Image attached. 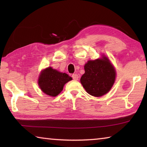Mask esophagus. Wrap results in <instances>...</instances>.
<instances>
[{
    "mask_svg": "<svg viewBox=\"0 0 147 147\" xmlns=\"http://www.w3.org/2000/svg\"><path fill=\"white\" fill-rule=\"evenodd\" d=\"M72 78H73L74 80H77L78 79V75L77 74H73V75H72Z\"/></svg>",
    "mask_w": 147,
    "mask_h": 147,
    "instance_id": "34e87169",
    "label": "esophagus"
}]
</instances>
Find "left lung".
Masks as SVG:
<instances>
[{
    "label": "left lung",
    "mask_w": 147,
    "mask_h": 147,
    "mask_svg": "<svg viewBox=\"0 0 147 147\" xmlns=\"http://www.w3.org/2000/svg\"><path fill=\"white\" fill-rule=\"evenodd\" d=\"M85 73L80 82L88 93L94 96L106 94L113 86L115 79V71L106 57L88 61L85 66Z\"/></svg>",
    "instance_id": "1"
}]
</instances>
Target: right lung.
Wrapping results in <instances>:
<instances>
[{
  "label": "right lung",
  "instance_id": "1",
  "mask_svg": "<svg viewBox=\"0 0 147 147\" xmlns=\"http://www.w3.org/2000/svg\"><path fill=\"white\" fill-rule=\"evenodd\" d=\"M71 80L72 78L69 74L49 67L41 72L38 84L45 93L51 96H56L63 90L65 84Z\"/></svg>",
  "mask_w": 147,
  "mask_h": 147
}]
</instances>
